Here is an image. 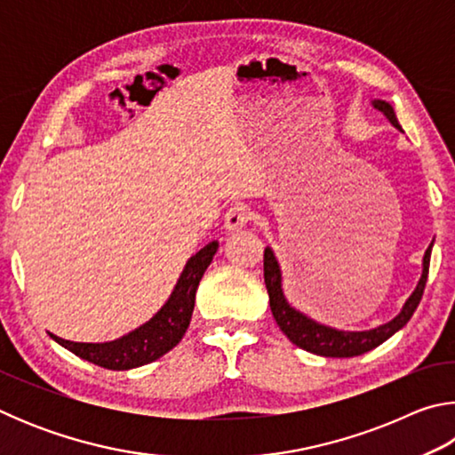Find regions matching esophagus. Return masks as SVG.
Returning a JSON list of instances; mask_svg holds the SVG:
<instances>
[{"label": "esophagus", "instance_id": "1", "mask_svg": "<svg viewBox=\"0 0 455 455\" xmlns=\"http://www.w3.org/2000/svg\"><path fill=\"white\" fill-rule=\"evenodd\" d=\"M252 219V211L246 204H235L230 206L225 214V227L228 230H238L249 225V220Z\"/></svg>", "mask_w": 455, "mask_h": 455}]
</instances>
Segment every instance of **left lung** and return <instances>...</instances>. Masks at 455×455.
<instances>
[{"label": "left lung", "instance_id": "8db88e82", "mask_svg": "<svg viewBox=\"0 0 455 455\" xmlns=\"http://www.w3.org/2000/svg\"><path fill=\"white\" fill-rule=\"evenodd\" d=\"M371 106L391 122V126L397 128L399 132H403L397 122L394 106L379 98H373ZM431 249H434V241H431V244L427 246V251L423 252L421 276L418 284H415L413 292L405 299L402 311H399L394 319L383 323V325H377L373 329L345 331V329L325 325V323H319L317 319H313L307 313L299 311L297 307H292L287 301V297H284V289H283V271H281L279 259L275 257V251L271 246H265V284L268 292V303H271V313L276 321V325H279L283 333L289 337L291 343H295L297 347L313 353V355H321V357L363 355V353L379 347V345L387 341L389 337H394L399 329H403L407 325V321L411 319L415 309H418L423 289H426L427 273H429Z\"/></svg>", "mask_w": 455, "mask_h": 455}]
</instances>
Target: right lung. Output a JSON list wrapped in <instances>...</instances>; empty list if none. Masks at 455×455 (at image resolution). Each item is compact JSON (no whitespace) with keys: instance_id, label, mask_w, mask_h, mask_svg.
Segmentation results:
<instances>
[{"instance_id":"1","label":"right lung","mask_w":455,"mask_h":455,"mask_svg":"<svg viewBox=\"0 0 455 455\" xmlns=\"http://www.w3.org/2000/svg\"><path fill=\"white\" fill-rule=\"evenodd\" d=\"M217 251L219 241H212L203 246L196 255H192L184 265L166 303L148 321L130 333L106 343H74L53 333H50V337L80 359L104 369H112V371H128V369L152 363L176 347L187 333L192 311H195L198 283L212 263Z\"/></svg>"}]
</instances>
